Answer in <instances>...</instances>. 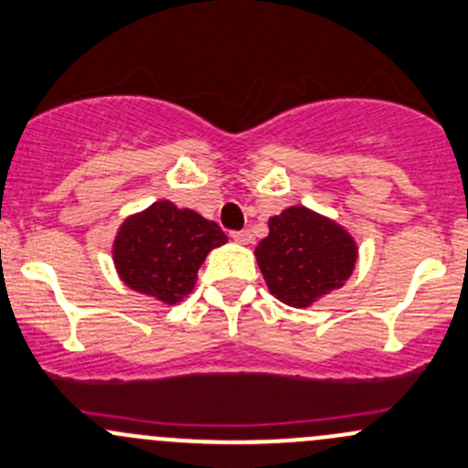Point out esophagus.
I'll use <instances>...</instances> for the list:
<instances>
[{"instance_id":"esophagus-1","label":"esophagus","mask_w":468,"mask_h":468,"mask_svg":"<svg viewBox=\"0 0 468 468\" xmlns=\"http://www.w3.org/2000/svg\"><path fill=\"white\" fill-rule=\"evenodd\" d=\"M230 239L238 244H250L253 235H250V230H233V233H230Z\"/></svg>"}]
</instances>
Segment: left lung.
<instances>
[{
    "label": "left lung",
    "instance_id": "1",
    "mask_svg": "<svg viewBox=\"0 0 468 468\" xmlns=\"http://www.w3.org/2000/svg\"><path fill=\"white\" fill-rule=\"evenodd\" d=\"M255 258L269 292L303 309L346 284L358 249L341 224L292 206L269 219V235L255 247Z\"/></svg>",
    "mask_w": 468,
    "mask_h": 468
}]
</instances>
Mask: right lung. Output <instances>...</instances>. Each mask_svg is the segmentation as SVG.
<instances>
[{"label": "right lung", "instance_id": "1", "mask_svg": "<svg viewBox=\"0 0 468 468\" xmlns=\"http://www.w3.org/2000/svg\"><path fill=\"white\" fill-rule=\"evenodd\" d=\"M226 239L215 221L161 199L122 221L112 253L127 287L176 304L193 292L206 255Z\"/></svg>", "mask_w": 468, "mask_h": 468}]
</instances>
